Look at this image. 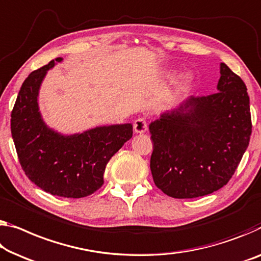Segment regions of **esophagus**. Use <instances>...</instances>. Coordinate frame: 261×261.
<instances>
[{"label": "esophagus", "mask_w": 261, "mask_h": 261, "mask_svg": "<svg viewBox=\"0 0 261 261\" xmlns=\"http://www.w3.org/2000/svg\"><path fill=\"white\" fill-rule=\"evenodd\" d=\"M134 130L136 134H144L147 130V123L144 118H138L134 123Z\"/></svg>", "instance_id": "1"}]
</instances>
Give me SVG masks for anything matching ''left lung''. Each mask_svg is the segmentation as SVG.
I'll return each mask as SVG.
<instances>
[{
  "label": "left lung",
  "instance_id": "1",
  "mask_svg": "<svg viewBox=\"0 0 261 261\" xmlns=\"http://www.w3.org/2000/svg\"><path fill=\"white\" fill-rule=\"evenodd\" d=\"M218 92L190 96L151 122L150 169L158 189L172 198L203 197L226 185L252 132L246 85L220 63Z\"/></svg>",
  "mask_w": 261,
  "mask_h": 261
}]
</instances>
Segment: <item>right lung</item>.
Listing matches in <instances>:
<instances>
[{"label": "right lung", "mask_w": 261, "mask_h": 261, "mask_svg": "<svg viewBox=\"0 0 261 261\" xmlns=\"http://www.w3.org/2000/svg\"><path fill=\"white\" fill-rule=\"evenodd\" d=\"M58 57L23 82L11 112L10 127L19 164L35 185L54 196L83 198L103 185L110 158L132 137V124L97 126L62 135L46 125L38 107L42 82Z\"/></svg>", "instance_id": "add662e5"}]
</instances>
